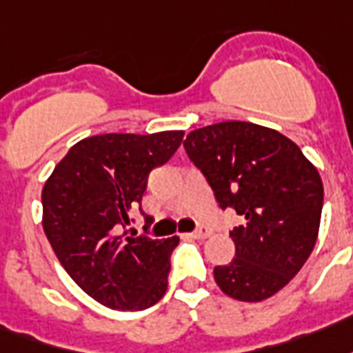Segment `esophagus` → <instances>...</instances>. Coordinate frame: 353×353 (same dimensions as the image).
Returning a JSON list of instances; mask_svg holds the SVG:
<instances>
[{"instance_id": "obj_1", "label": "esophagus", "mask_w": 353, "mask_h": 353, "mask_svg": "<svg viewBox=\"0 0 353 353\" xmlns=\"http://www.w3.org/2000/svg\"><path fill=\"white\" fill-rule=\"evenodd\" d=\"M208 235H210V230H208L207 225H199V228H197V230L192 233V236H194V239H207Z\"/></svg>"}]
</instances>
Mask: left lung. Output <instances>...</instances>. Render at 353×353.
<instances>
[{
	"instance_id": "1",
	"label": "left lung",
	"mask_w": 353,
	"mask_h": 353,
	"mask_svg": "<svg viewBox=\"0 0 353 353\" xmlns=\"http://www.w3.org/2000/svg\"><path fill=\"white\" fill-rule=\"evenodd\" d=\"M184 150L218 207L243 216L230 231L235 259L214 267L216 284L246 303L280 292L318 239L323 184L316 167L279 131L236 120L188 133Z\"/></svg>"
}]
</instances>
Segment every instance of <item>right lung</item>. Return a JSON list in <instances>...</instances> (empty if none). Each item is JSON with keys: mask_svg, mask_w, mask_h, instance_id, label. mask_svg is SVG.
Masks as SVG:
<instances>
[{"mask_svg": "<svg viewBox=\"0 0 353 353\" xmlns=\"http://www.w3.org/2000/svg\"><path fill=\"white\" fill-rule=\"evenodd\" d=\"M184 131L107 133L82 139L54 167L43 188V230L68 274L112 310H145L167 290L179 236L120 235L139 208L152 169L163 165Z\"/></svg>", "mask_w": 353, "mask_h": 353, "instance_id": "1", "label": "right lung"}]
</instances>
